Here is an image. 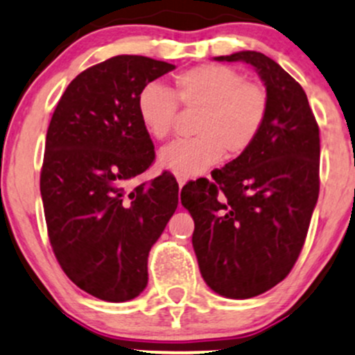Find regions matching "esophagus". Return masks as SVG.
<instances>
[{
	"instance_id": "esophagus-1",
	"label": "esophagus",
	"mask_w": 355,
	"mask_h": 355,
	"mask_svg": "<svg viewBox=\"0 0 355 355\" xmlns=\"http://www.w3.org/2000/svg\"><path fill=\"white\" fill-rule=\"evenodd\" d=\"M187 180H189V178L183 177V175H177V182H178V187H180V189H182L183 185H185Z\"/></svg>"
}]
</instances>
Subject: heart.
Wrapping results in <instances>:
<instances>
[{
	"instance_id": "heart-1",
	"label": "heart",
	"mask_w": 355,
	"mask_h": 355,
	"mask_svg": "<svg viewBox=\"0 0 355 355\" xmlns=\"http://www.w3.org/2000/svg\"><path fill=\"white\" fill-rule=\"evenodd\" d=\"M183 108L198 112L195 138L166 146L158 164L170 172L190 177L222 158H239L252 148L266 125L268 93L257 81L225 64H200L175 76V89L146 85L137 100L138 116L153 140L172 135Z\"/></svg>"
}]
</instances>
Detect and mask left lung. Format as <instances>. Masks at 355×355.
<instances>
[{"label":"left lung","instance_id":"left-lung-1","mask_svg":"<svg viewBox=\"0 0 355 355\" xmlns=\"http://www.w3.org/2000/svg\"><path fill=\"white\" fill-rule=\"evenodd\" d=\"M252 64L268 93V115L242 157L182 189L207 285L229 299H250L282 282L299 259L319 198V125L305 92L259 51L217 56Z\"/></svg>","mask_w":355,"mask_h":355}]
</instances>
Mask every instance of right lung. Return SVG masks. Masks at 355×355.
Returning a JSON list of instances; mask_svg holds the SVG:
<instances>
[{"instance_id": "add662e5", "label": "right lung", "mask_w": 355, "mask_h": 355, "mask_svg": "<svg viewBox=\"0 0 355 355\" xmlns=\"http://www.w3.org/2000/svg\"><path fill=\"white\" fill-rule=\"evenodd\" d=\"M175 64L113 56L81 71L56 105L40 177L48 237L81 291L126 302L148 282L150 248L178 205L170 172L130 189L155 160L137 100Z\"/></svg>"}]
</instances>
